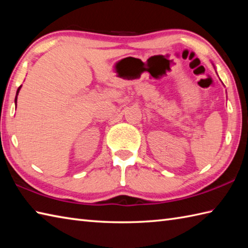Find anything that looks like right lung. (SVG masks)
<instances>
[{"instance_id":"right-lung-1","label":"right lung","mask_w":248,"mask_h":248,"mask_svg":"<svg viewBox=\"0 0 248 248\" xmlns=\"http://www.w3.org/2000/svg\"><path fill=\"white\" fill-rule=\"evenodd\" d=\"M21 87L22 86H20V87H19V88L17 89V93H16V98H15V104H16L17 105V98H18V93H19V91H20V89H21Z\"/></svg>"}]
</instances>
